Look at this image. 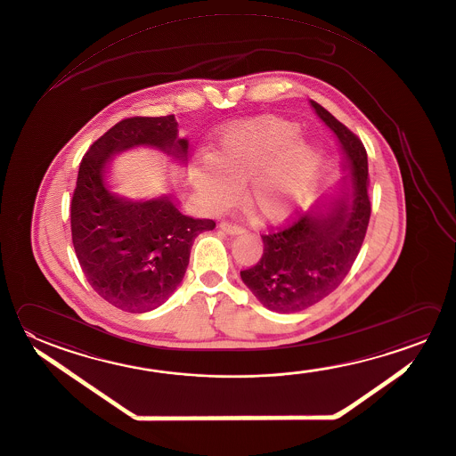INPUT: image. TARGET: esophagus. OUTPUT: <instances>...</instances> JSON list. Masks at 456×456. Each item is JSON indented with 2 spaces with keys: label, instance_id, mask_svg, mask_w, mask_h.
Returning a JSON list of instances; mask_svg holds the SVG:
<instances>
[{
  "label": "esophagus",
  "instance_id": "esophagus-1",
  "mask_svg": "<svg viewBox=\"0 0 456 456\" xmlns=\"http://www.w3.org/2000/svg\"><path fill=\"white\" fill-rule=\"evenodd\" d=\"M220 228H222L224 232H228V234H240V232H244V228H242V226L232 224V222H222V224H220Z\"/></svg>",
  "mask_w": 456,
  "mask_h": 456
}]
</instances>
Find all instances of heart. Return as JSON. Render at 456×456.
<instances>
[{"instance_id":"obj_1","label":"heart","mask_w":456,"mask_h":456,"mask_svg":"<svg viewBox=\"0 0 456 456\" xmlns=\"http://www.w3.org/2000/svg\"><path fill=\"white\" fill-rule=\"evenodd\" d=\"M298 126L278 118H258L226 128L208 164L194 168V182L206 206H230L238 186L248 182L244 202L266 220L289 216L308 196L318 168V151L297 138Z\"/></svg>"}]
</instances>
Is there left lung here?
I'll use <instances>...</instances> for the list:
<instances>
[{
    "instance_id": "8db88e82",
    "label": "left lung",
    "mask_w": 456,
    "mask_h": 456,
    "mask_svg": "<svg viewBox=\"0 0 456 456\" xmlns=\"http://www.w3.org/2000/svg\"><path fill=\"white\" fill-rule=\"evenodd\" d=\"M312 106L339 138L352 168L354 194L340 198L324 216H289L262 234L264 256L240 278L262 305L278 314L305 310L338 289L362 248L371 216L363 142L323 106L315 101Z\"/></svg>"
}]
</instances>
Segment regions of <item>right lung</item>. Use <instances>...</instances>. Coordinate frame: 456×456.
<instances>
[{"label": "right lung", "instance_id": "add662e5", "mask_svg": "<svg viewBox=\"0 0 456 456\" xmlns=\"http://www.w3.org/2000/svg\"><path fill=\"white\" fill-rule=\"evenodd\" d=\"M151 144L186 158L175 116L130 117L83 156L70 202L72 242L86 281L109 304L132 314L162 305L182 282L196 236L214 220L183 216L170 199L130 202L110 194L104 164L117 151Z\"/></svg>", "mask_w": 456, "mask_h": 456}]
</instances>
